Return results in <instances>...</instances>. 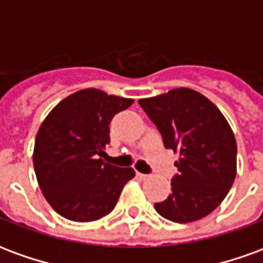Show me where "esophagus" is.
<instances>
[{
  "label": "esophagus",
  "mask_w": 263,
  "mask_h": 263,
  "mask_svg": "<svg viewBox=\"0 0 263 263\" xmlns=\"http://www.w3.org/2000/svg\"><path fill=\"white\" fill-rule=\"evenodd\" d=\"M137 176L139 177V179H142V180H145L146 177L149 176V175H145V173H139V172H137Z\"/></svg>",
  "instance_id": "1"
}]
</instances>
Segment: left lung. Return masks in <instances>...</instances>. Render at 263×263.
Returning <instances> with one entry per match:
<instances>
[{"label": "left lung", "instance_id": "8db88e82", "mask_svg": "<svg viewBox=\"0 0 263 263\" xmlns=\"http://www.w3.org/2000/svg\"><path fill=\"white\" fill-rule=\"evenodd\" d=\"M162 135L166 149L177 152L172 193L155 210L173 222H192L214 211L237 175V142L231 126L209 98L190 88L138 101Z\"/></svg>", "mask_w": 263, "mask_h": 263}]
</instances>
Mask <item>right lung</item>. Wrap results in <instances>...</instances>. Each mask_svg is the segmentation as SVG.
<instances>
[{"instance_id":"right-lung-1","label":"right lung","mask_w":263,"mask_h":263,"mask_svg":"<svg viewBox=\"0 0 263 263\" xmlns=\"http://www.w3.org/2000/svg\"><path fill=\"white\" fill-rule=\"evenodd\" d=\"M131 98L81 90L54 107L39 128L33 167L52 209L67 220L90 222L114 210L132 167L105 163L109 122L132 105Z\"/></svg>"}]
</instances>
